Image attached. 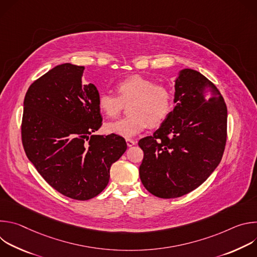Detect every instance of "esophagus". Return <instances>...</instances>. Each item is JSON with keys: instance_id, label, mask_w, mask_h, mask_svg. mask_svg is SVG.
I'll list each match as a JSON object with an SVG mask.
<instances>
[{"instance_id": "1", "label": "esophagus", "mask_w": 257, "mask_h": 257, "mask_svg": "<svg viewBox=\"0 0 257 257\" xmlns=\"http://www.w3.org/2000/svg\"><path fill=\"white\" fill-rule=\"evenodd\" d=\"M126 142H127V145L129 146V148H131V146H133V145H135V141L134 140H132V139H126Z\"/></svg>"}]
</instances>
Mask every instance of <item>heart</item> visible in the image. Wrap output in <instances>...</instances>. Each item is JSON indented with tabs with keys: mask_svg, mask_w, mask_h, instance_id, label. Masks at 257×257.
<instances>
[{
	"mask_svg": "<svg viewBox=\"0 0 257 257\" xmlns=\"http://www.w3.org/2000/svg\"><path fill=\"white\" fill-rule=\"evenodd\" d=\"M117 95L101 93L98 97V107L107 118H116L122 111L123 103H129L128 112L131 116L109 122L104 125V131L125 138L134 137L148 125L160 126L169 116L173 105L171 90L164 85L140 76H129L116 85Z\"/></svg>",
	"mask_w": 257,
	"mask_h": 257,
	"instance_id": "obj_1",
	"label": "heart"
}]
</instances>
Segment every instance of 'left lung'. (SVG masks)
Segmentation results:
<instances>
[{"instance_id": "obj_1", "label": "left lung", "mask_w": 257, "mask_h": 257, "mask_svg": "<svg viewBox=\"0 0 257 257\" xmlns=\"http://www.w3.org/2000/svg\"><path fill=\"white\" fill-rule=\"evenodd\" d=\"M173 111L153 136L139 140V176L155 196L176 198L200 186L223 158L227 106L216 86L196 70L175 78Z\"/></svg>"}]
</instances>
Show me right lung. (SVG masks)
I'll return each instance as SVG.
<instances>
[{"label": "right lung", "instance_id": "add662e5", "mask_svg": "<svg viewBox=\"0 0 257 257\" xmlns=\"http://www.w3.org/2000/svg\"><path fill=\"white\" fill-rule=\"evenodd\" d=\"M83 66L64 63L28 88L22 143L31 164L63 195L88 200L107 185L109 169L127 150L123 137L93 134L101 125L99 93L82 84Z\"/></svg>", "mask_w": 257, "mask_h": 257}]
</instances>
